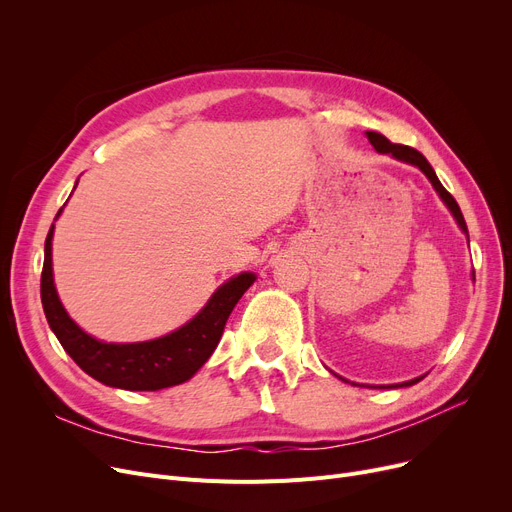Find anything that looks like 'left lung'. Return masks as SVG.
<instances>
[{
	"label": "left lung",
	"mask_w": 512,
	"mask_h": 512,
	"mask_svg": "<svg viewBox=\"0 0 512 512\" xmlns=\"http://www.w3.org/2000/svg\"><path fill=\"white\" fill-rule=\"evenodd\" d=\"M367 134V139H369V143L373 145V149L378 151V153H386V155H390V157H394V159H398V161H405V164H411V166H415V168H419L425 176H427V180L432 182V186L436 188V193L440 195V199L444 201V205L448 207V211L452 213V218L456 220V224H459V228L467 234V240H469V232H467V224H465V218H463V213H461V207H459V203L454 201V197L446 191V188L442 186V182L438 180V176H436V172H434V168L429 166V161L417 151V149H413V147H407V145H396V143H390L384 134H380V132H371V130H367L365 132ZM471 278L475 280V274H471ZM342 382H348V380H344V378H340ZM423 380V375H419V378H415V380H409V382H400V384H388V386H380V388H407V386H413V384H417V382H421ZM353 386H357V384H353Z\"/></svg>",
	"instance_id": "obj_1"
}]
</instances>
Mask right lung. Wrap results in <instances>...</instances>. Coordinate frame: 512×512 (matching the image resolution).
Wrapping results in <instances>:
<instances>
[{"mask_svg": "<svg viewBox=\"0 0 512 512\" xmlns=\"http://www.w3.org/2000/svg\"><path fill=\"white\" fill-rule=\"evenodd\" d=\"M60 213L62 209L56 220ZM53 228L56 226L51 224L45 238L41 272V303L47 324L80 369L112 388L155 392L191 380L218 346L234 305L257 280L253 272L236 274L211 294L191 321L166 336L145 342H103L80 328L58 297L51 267Z\"/></svg>", "mask_w": 512, "mask_h": 512, "instance_id": "1", "label": "right lung"}]
</instances>
